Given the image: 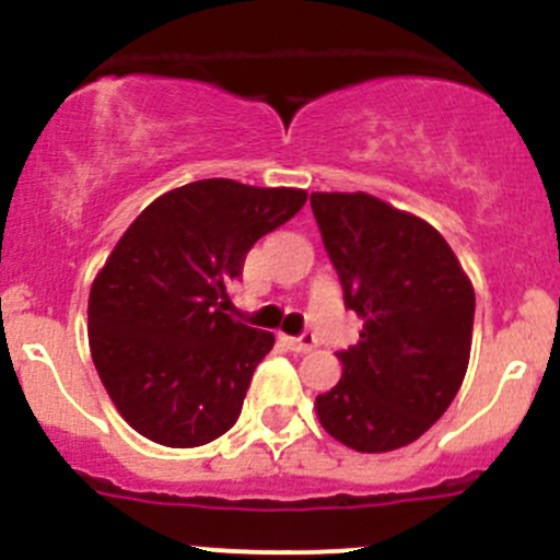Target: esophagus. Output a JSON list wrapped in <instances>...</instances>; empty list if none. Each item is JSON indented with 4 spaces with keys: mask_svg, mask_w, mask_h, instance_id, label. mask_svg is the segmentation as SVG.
I'll use <instances>...</instances> for the list:
<instances>
[{
    "mask_svg": "<svg viewBox=\"0 0 560 560\" xmlns=\"http://www.w3.org/2000/svg\"><path fill=\"white\" fill-rule=\"evenodd\" d=\"M284 341L292 352H301V354L312 352V349L316 347V338L312 336V332H303V336H298V338H284Z\"/></svg>",
    "mask_w": 560,
    "mask_h": 560,
    "instance_id": "obj_1",
    "label": "esophagus"
}]
</instances>
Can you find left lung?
I'll use <instances>...</instances> for the list:
<instances>
[{"label":"left lung","mask_w":560,"mask_h":560,"mask_svg":"<svg viewBox=\"0 0 560 560\" xmlns=\"http://www.w3.org/2000/svg\"><path fill=\"white\" fill-rule=\"evenodd\" d=\"M312 211L343 306L363 319L360 341L338 352V385L316 395V415L358 453L406 447L463 385L474 287L439 230L365 191H314Z\"/></svg>","instance_id":"8db88e82"}]
</instances>
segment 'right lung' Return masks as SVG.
I'll return each instance as SVG.
<instances>
[{
	"mask_svg": "<svg viewBox=\"0 0 560 560\" xmlns=\"http://www.w3.org/2000/svg\"><path fill=\"white\" fill-rule=\"evenodd\" d=\"M303 189L206 178L151 202L89 295V343L124 420L165 447H200L235 425L273 332L228 312L248 248L290 222Z\"/></svg>",
	"mask_w": 560,
	"mask_h": 560,
	"instance_id": "right-lung-1",
	"label": "right lung"
}]
</instances>
